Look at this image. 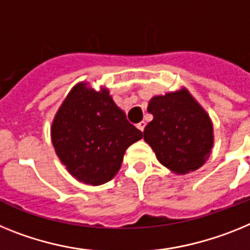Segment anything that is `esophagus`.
<instances>
[{"mask_svg":"<svg viewBox=\"0 0 250 250\" xmlns=\"http://www.w3.org/2000/svg\"><path fill=\"white\" fill-rule=\"evenodd\" d=\"M145 127H146V122H145V121H142V122H140L137 125V128H138V129H140V131H142V132H143V129H145Z\"/></svg>","mask_w":250,"mask_h":250,"instance_id":"34e87169","label":"esophagus"}]
</instances>
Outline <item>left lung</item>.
<instances>
[{
  "label": "left lung",
  "mask_w": 250,
  "mask_h": 250,
  "mask_svg": "<svg viewBox=\"0 0 250 250\" xmlns=\"http://www.w3.org/2000/svg\"><path fill=\"white\" fill-rule=\"evenodd\" d=\"M147 110L153 119L143 137L158 161L181 175L203 166L212 147V125L185 89L153 97Z\"/></svg>",
  "instance_id": "obj_1"
}]
</instances>
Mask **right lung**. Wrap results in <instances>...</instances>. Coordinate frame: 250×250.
<instances>
[{"mask_svg": "<svg viewBox=\"0 0 250 250\" xmlns=\"http://www.w3.org/2000/svg\"><path fill=\"white\" fill-rule=\"evenodd\" d=\"M56 155L77 180L101 185L118 172L127 147L142 132L127 121L108 90L79 84L69 93L51 127Z\"/></svg>", "mask_w": 250, "mask_h": 250, "instance_id": "right-lung-1", "label": "right lung"}]
</instances>
